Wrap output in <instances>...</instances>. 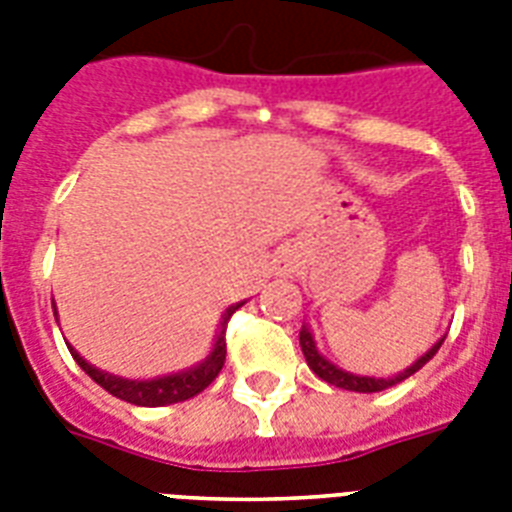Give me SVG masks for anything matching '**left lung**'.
<instances>
[{"label":"left lung","instance_id":"1","mask_svg":"<svg viewBox=\"0 0 512 512\" xmlns=\"http://www.w3.org/2000/svg\"><path fill=\"white\" fill-rule=\"evenodd\" d=\"M444 345V340H438L433 348L425 353V356L420 358V361H414L406 372H401L398 377H388V380H374V377H356V374H348L342 372V369H337L335 364H329L327 358L321 356L319 350H316V342H313L311 332L308 329H300V348H303V356L305 361H308V366H311L313 372L319 374L321 380L329 382V385H335V388H342V390H353V393H380V390L385 388H393V385H398V382H404L406 377H412L414 372H420L422 366L428 364L430 358L436 356L438 348Z\"/></svg>","mask_w":512,"mask_h":512}]
</instances>
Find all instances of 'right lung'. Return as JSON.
Here are the masks:
<instances>
[{
  "instance_id": "1",
  "label": "right lung",
  "mask_w": 512,
  "mask_h": 512,
  "mask_svg": "<svg viewBox=\"0 0 512 512\" xmlns=\"http://www.w3.org/2000/svg\"><path fill=\"white\" fill-rule=\"evenodd\" d=\"M241 308L239 305H231L228 311L223 313V321H220V332H217L215 350L209 353L207 361L199 366H193L188 372L170 374V377H159V380H146V382H135V380H122V377H111V374L100 372L95 366H90L84 361L74 348L71 356L74 361L84 369V374H90L92 380L98 382L100 388L108 390L111 396L122 398L127 404L135 406H167V404H180V401H188V398L199 396L201 390L209 388L215 377L220 374L225 364V329H228V321L231 316Z\"/></svg>"
}]
</instances>
